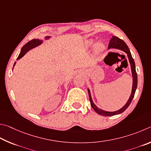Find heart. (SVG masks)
Masks as SVG:
<instances>
[{
  "instance_id": "1",
  "label": "heart",
  "mask_w": 151,
  "mask_h": 151,
  "mask_svg": "<svg viewBox=\"0 0 151 151\" xmlns=\"http://www.w3.org/2000/svg\"><path fill=\"white\" fill-rule=\"evenodd\" d=\"M89 44H92V42H89ZM96 47H97V50H98V51H99V52H101V51H103V50H104V48H105L104 44L101 43V42H100V43H98V44H97Z\"/></svg>"
}]
</instances>
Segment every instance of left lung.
<instances>
[{
    "instance_id": "8db88e82",
    "label": "left lung",
    "mask_w": 151,
    "mask_h": 151,
    "mask_svg": "<svg viewBox=\"0 0 151 151\" xmlns=\"http://www.w3.org/2000/svg\"><path fill=\"white\" fill-rule=\"evenodd\" d=\"M108 47H109V48H111V47H114V48L121 50H123V51L125 52L128 55L129 62H130V64H131L132 74H133V89H132V93H131V95L130 96V98L129 99L127 103L125 106H124L123 108H121V109H119V111H114V112H107V111H103L101 109H99V108H97L96 106V105L93 104V101H92L90 91H89V89H88V93H89V101H90L91 106L94 109L95 111H96L97 113H98L99 115H101L113 116L115 115L120 114V113L125 111L127 109V107L129 106V105L131 104L132 100H133V97H134V93H135V91H136V89L137 87V74L136 70H135V63H134L133 58V57H132L131 54L130 52V50H129L127 45L125 44V42L122 40L121 39H120L119 38H118V37L113 36V38L111 39V40L109 42Z\"/></svg>"
}]
</instances>
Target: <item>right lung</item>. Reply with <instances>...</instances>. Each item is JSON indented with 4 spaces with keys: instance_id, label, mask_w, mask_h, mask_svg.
I'll list each match as a JSON object with an SVG mask.
<instances>
[{
    "instance_id": "obj_1",
    "label": "right lung",
    "mask_w": 151,
    "mask_h": 151,
    "mask_svg": "<svg viewBox=\"0 0 151 151\" xmlns=\"http://www.w3.org/2000/svg\"><path fill=\"white\" fill-rule=\"evenodd\" d=\"M46 38H49V36H47ZM42 42V41L40 40H38V39H36V40L33 39V40H32L31 41L27 42V43H26L24 46L22 47L20 54H19V55H18V57L17 58V60L20 59V58H22L23 55L28 51L29 50H30L32 48H33V47H34L38 46V45L40 44ZM14 65H15V63H14Z\"/></svg>"
}]
</instances>
